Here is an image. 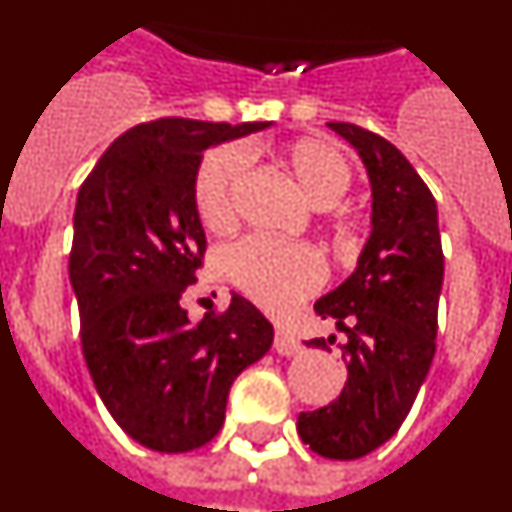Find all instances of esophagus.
<instances>
[{
    "mask_svg": "<svg viewBox=\"0 0 512 512\" xmlns=\"http://www.w3.org/2000/svg\"><path fill=\"white\" fill-rule=\"evenodd\" d=\"M300 348V341H297L292 333H287V330H277V333H274V351H277V354L295 356L300 354Z\"/></svg>",
    "mask_w": 512,
    "mask_h": 512,
    "instance_id": "1",
    "label": "esophagus"
}]
</instances>
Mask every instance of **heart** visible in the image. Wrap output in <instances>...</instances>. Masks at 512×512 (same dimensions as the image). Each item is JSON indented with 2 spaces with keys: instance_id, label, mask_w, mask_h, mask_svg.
Masks as SVG:
<instances>
[{
  "instance_id": "heart-1",
  "label": "heart",
  "mask_w": 512,
  "mask_h": 512,
  "mask_svg": "<svg viewBox=\"0 0 512 512\" xmlns=\"http://www.w3.org/2000/svg\"><path fill=\"white\" fill-rule=\"evenodd\" d=\"M279 161L312 205H333L351 187L346 156L323 138L292 140L279 151ZM243 169L241 148H217L205 156L194 176V207L205 228L225 230L235 223V187ZM225 274L256 305L284 315L323 284L325 264L310 243L253 235L225 253Z\"/></svg>"
}]
</instances>
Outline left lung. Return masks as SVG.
<instances>
[{
	"mask_svg": "<svg viewBox=\"0 0 512 512\" xmlns=\"http://www.w3.org/2000/svg\"><path fill=\"white\" fill-rule=\"evenodd\" d=\"M361 156L372 182V235L356 271L315 302L346 333L348 379L336 400L300 413L297 433L325 459H361L400 431L436 354L443 251L431 189L390 140L328 122ZM330 336L328 341L333 343ZM307 346L325 348V338Z\"/></svg>",
	"mask_w": 512,
	"mask_h": 512,
	"instance_id": "8db88e82",
	"label": "left lung"
}]
</instances>
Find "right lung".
Masks as SVG:
<instances>
[{
  "mask_svg": "<svg viewBox=\"0 0 512 512\" xmlns=\"http://www.w3.org/2000/svg\"><path fill=\"white\" fill-rule=\"evenodd\" d=\"M269 125L143 122L79 187L69 279L81 351L104 408L146 449L184 454L212 441L233 379L274 341L269 320L241 295L197 325L182 307L207 248L194 207L202 153Z\"/></svg>",
  "mask_w": 512,
  "mask_h": 512,
  "instance_id": "1",
  "label": "right lung"
}]
</instances>
